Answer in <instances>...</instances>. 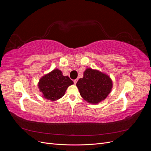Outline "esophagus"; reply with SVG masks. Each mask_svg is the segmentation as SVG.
<instances>
[{"label": "esophagus", "instance_id": "esophagus-1", "mask_svg": "<svg viewBox=\"0 0 151 151\" xmlns=\"http://www.w3.org/2000/svg\"><path fill=\"white\" fill-rule=\"evenodd\" d=\"M77 81H78L77 79H75V80H74V84H76Z\"/></svg>", "mask_w": 151, "mask_h": 151}]
</instances>
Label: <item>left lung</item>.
I'll return each instance as SVG.
<instances>
[{"mask_svg":"<svg viewBox=\"0 0 151 151\" xmlns=\"http://www.w3.org/2000/svg\"><path fill=\"white\" fill-rule=\"evenodd\" d=\"M76 86L80 94L89 104H96L106 99L113 88L112 80L108 74L96 69L87 68L83 77Z\"/></svg>","mask_w":151,"mask_h":151,"instance_id":"left-lung-1","label":"left lung"}]
</instances>
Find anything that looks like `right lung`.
<instances>
[{"mask_svg":"<svg viewBox=\"0 0 151 151\" xmlns=\"http://www.w3.org/2000/svg\"><path fill=\"white\" fill-rule=\"evenodd\" d=\"M73 84L69 77L63 76L60 70L55 68L41 77L38 86L43 98L54 101L61 98L68 87Z\"/></svg>","mask_w":151,"mask_h":151,"instance_id":"add662e5","label":"right lung"}]
</instances>
